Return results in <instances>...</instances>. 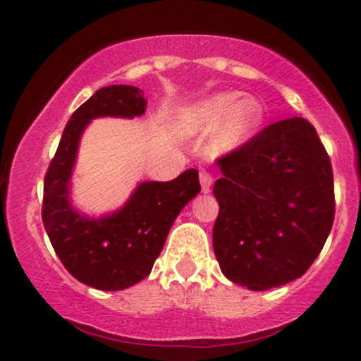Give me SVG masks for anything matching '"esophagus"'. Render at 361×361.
<instances>
[{"label": "esophagus", "instance_id": "34e87169", "mask_svg": "<svg viewBox=\"0 0 361 361\" xmlns=\"http://www.w3.org/2000/svg\"><path fill=\"white\" fill-rule=\"evenodd\" d=\"M213 184V173L208 170H200V186H202V191L208 193L209 188Z\"/></svg>", "mask_w": 361, "mask_h": 361}]
</instances>
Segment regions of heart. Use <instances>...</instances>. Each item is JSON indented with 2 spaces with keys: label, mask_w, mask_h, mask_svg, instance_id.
I'll list each match as a JSON object with an SVG mask.
<instances>
[{
  "label": "heart",
  "mask_w": 361,
  "mask_h": 361,
  "mask_svg": "<svg viewBox=\"0 0 361 361\" xmlns=\"http://www.w3.org/2000/svg\"><path fill=\"white\" fill-rule=\"evenodd\" d=\"M262 106L255 99L240 101L238 94H220L186 114L188 126L197 130H215L224 123L220 145L235 148L253 135L262 121Z\"/></svg>",
  "instance_id": "obj_1"
}]
</instances>
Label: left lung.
Instances as JSON below:
<instances>
[{"instance_id": "8db88e82", "label": "left lung", "mask_w": 361, "mask_h": 361, "mask_svg": "<svg viewBox=\"0 0 361 361\" xmlns=\"http://www.w3.org/2000/svg\"><path fill=\"white\" fill-rule=\"evenodd\" d=\"M213 251L231 282L266 291L300 279L334 220L333 166L304 117L269 124L216 159Z\"/></svg>"}]
</instances>
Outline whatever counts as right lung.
<instances>
[{"instance_id": "obj_1", "label": "right lung", "mask_w": 361, "mask_h": 361, "mask_svg": "<svg viewBox=\"0 0 361 361\" xmlns=\"http://www.w3.org/2000/svg\"><path fill=\"white\" fill-rule=\"evenodd\" d=\"M146 110L145 92L128 85L104 86L73 111L43 186V224L52 247L73 279L121 291L149 275L180 209L200 191L199 171L186 170L170 183H142L116 215L90 220L72 209L68 178L78 142L95 117H133Z\"/></svg>"}]
</instances>
